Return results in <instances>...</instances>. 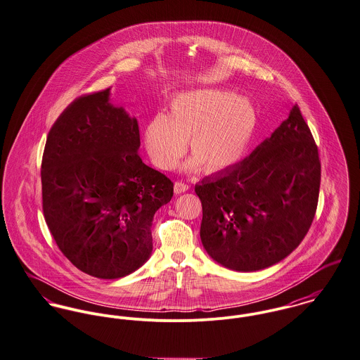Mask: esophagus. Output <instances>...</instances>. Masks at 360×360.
I'll return each instance as SVG.
<instances>
[{
    "mask_svg": "<svg viewBox=\"0 0 360 360\" xmlns=\"http://www.w3.org/2000/svg\"><path fill=\"white\" fill-rule=\"evenodd\" d=\"M188 190V186L181 183V181H176L174 183V193L176 194H181V193H186Z\"/></svg>",
    "mask_w": 360,
    "mask_h": 360,
    "instance_id": "obj_1",
    "label": "esophagus"
}]
</instances>
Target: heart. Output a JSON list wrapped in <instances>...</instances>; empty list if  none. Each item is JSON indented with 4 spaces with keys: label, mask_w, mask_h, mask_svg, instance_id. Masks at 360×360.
I'll return each mask as SVG.
<instances>
[{
    "label": "heart",
    "mask_w": 360,
    "mask_h": 360,
    "mask_svg": "<svg viewBox=\"0 0 360 360\" xmlns=\"http://www.w3.org/2000/svg\"><path fill=\"white\" fill-rule=\"evenodd\" d=\"M259 127L252 98L229 89L205 88L177 95L169 115H154L144 127V143L155 165L173 169L187 151L194 154L186 167L217 173L238 164Z\"/></svg>",
    "instance_id": "1"
}]
</instances>
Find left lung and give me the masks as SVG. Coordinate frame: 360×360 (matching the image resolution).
I'll list each match as a JSON object with an SVG mask.
<instances>
[{"mask_svg": "<svg viewBox=\"0 0 360 360\" xmlns=\"http://www.w3.org/2000/svg\"><path fill=\"white\" fill-rule=\"evenodd\" d=\"M319 187L318 147L295 104L248 158L196 184L206 253L240 272L286 259L312 224Z\"/></svg>", "mask_w": 360, "mask_h": 360, "instance_id": "obj_1", "label": "left lung"}]
</instances>
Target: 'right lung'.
<instances>
[{"mask_svg": "<svg viewBox=\"0 0 360 360\" xmlns=\"http://www.w3.org/2000/svg\"><path fill=\"white\" fill-rule=\"evenodd\" d=\"M111 89L74 100L49 131L41 166L45 221L82 272L118 279L153 253L155 212L173 183L139 155V124Z\"/></svg>", "mask_w": 360, "mask_h": 360, "instance_id": "right-lung-1", "label": "right lung"}]
</instances>
